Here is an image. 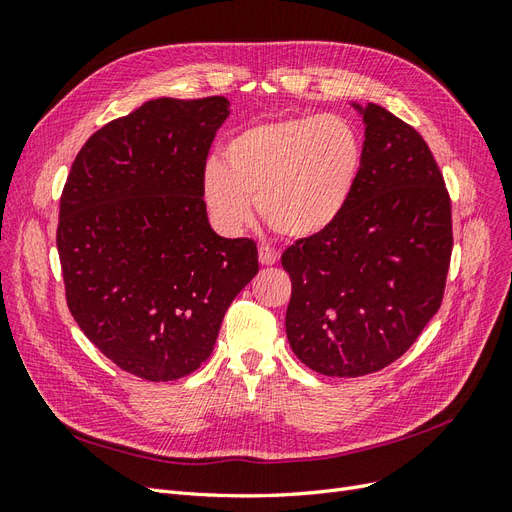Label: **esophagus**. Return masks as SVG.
<instances>
[{"label": "esophagus", "instance_id": "esophagus-1", "mask_svg": "<svg viewBox=\"0 0 512 512\" xmlns=\"http://www.w3.org/2000/svg\"><path fill=\"white\" fill-rule=\"evenodd\" d=\"M258 260H260V265L271 267V265H275L277 260H280V252L273 250V247H269V245H260L258 247Z\"/></svg>", "mask_w": 512, "mask_h": 512}]
</instances>
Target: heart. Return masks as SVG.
Here are the masks:
<instances>
[{
    "mask_svg": "<svg viewBox=\"0 0 512 512\" xmlns=\"http://www.w3.org/2000/svg\"><path fill=\"white\" fill-rule=\"evenodd\" d=\"M363 136L335 113L286 117L243 128L224 147V162L209 160L203 198L226 232L260 218L277 235L314 237L333 226L363 173Z\"/></svg>",
    "mask_w": 512,
    "mask_h": 512,
    "instance_id": "obj_1",
    "label": "heart"
}]
</instances>
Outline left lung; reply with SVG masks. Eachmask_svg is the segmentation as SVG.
<instances>
[{
  "instance_id": "left-lung-1",
  "label": "left lung",
  "mask_w": 512,
  "mask_h": 512,
  "mask_svg": "<svg viewBox=\"0 0 512 512\" xmlns=\"http://www.w3.org/2000/svg\"><path fill=\"white\" fill-rule=\"evenodd\" d=\"M361 113L365 160L350 205L282 254L290 348L337 378L374 374L416 342L442 305L453 252L451 196L423 136L378 104Z\"/></svg>"
}]
</instances>
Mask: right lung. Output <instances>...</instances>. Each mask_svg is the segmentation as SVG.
Returning a JSON list of instances; mask_svg holds the SVG:
<instances>
[{"label":"right lung","instance_id":"1","mask_svg":"<svg viewBox=\"0 0 512 512\" xmlns=\"http://www.w3.org/2000/svg\"><path fill=\"white\" fill-rule=\"evenodd\" d=\"M228 100L158 98L76 153L57 252L70 314L106 359L151 382L203 365L226 309L258 273L252 239L207 220L203 175Z\"/></svg>","mask_w":512,"mask_h":512}]
</instances>
